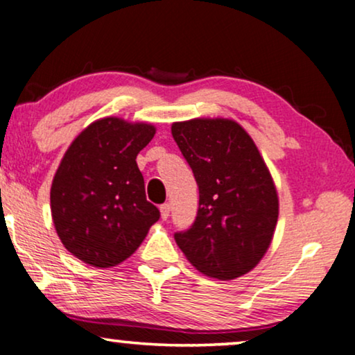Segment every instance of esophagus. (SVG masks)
<instances>
[{
	"instance_id": "esophagus-1",
	"label": "esophagus",
	"mask_w": 355,
	"mask_h": 355,
	"mask_svg": "<svg viewBox=\"0 0 355 355\" xmlns=\"http://www.w3.org/2000/svg\"><path fill=\"white\" fill-rule=\"evenodd\" d=\"M168 216H171V204H162V206H161L162 220H167Z\"/></svg>"
}]
</instances>
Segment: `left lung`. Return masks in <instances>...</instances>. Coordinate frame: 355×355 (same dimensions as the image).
Returning <instances> with one entry per match:
<instances>
[{
	"label": "left lung",
	"mask_w": 355,
	"mask_h": 355,
	"mask_svg": "<svg viewBox=\"0 0 355 355\" xmlns=\"http://www.w3.org/2000/svg\"><path fill=\"white\" fill-rule=\"evenodd\" d=\"M172 135L199 188L193 227L175 233L204 275L234 279L251 272L275 233L278 193L254 139L238 122L198 117L172 123Z\"/></svg>",
	"instance_id": "left-lung-1"
}]
</instances>
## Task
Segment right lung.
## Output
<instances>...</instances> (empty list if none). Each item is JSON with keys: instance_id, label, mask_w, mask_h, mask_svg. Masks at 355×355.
Returning <instances> with one entry per match:
<instances>
[{"instance_id": "right-lung-1", "label": "right lung", "mask_w": 355, "mask_h": 355, "mask_svg": "<svg viewBox=\"0 0 355 355\" xmlns=\"http://www.w3.org/2000/svg\"><path fill=\"white\" fill-rule=\"evenodd\" d=\"M154 135L153 123L103 117L83 128L61 159L51 184L53 223L64 248L88 266H119L159 220L137 166Z\"/></svg>"}]
</instances>
